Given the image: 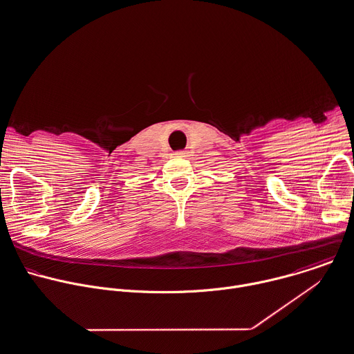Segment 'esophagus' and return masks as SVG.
I'll return each instance as SVG.
<instances>
[{"mask_svg": "<svg viewBox=\"0 0 354 354\" xmlns=\"http://www.w3.org/2000/svg\"><path fill=\"white\" fill-rule=\"evenodd\" d=\"M175 156H176V157H185V156H186V151H185V150H178V151L175 153Z\"/></svg>", "mask_w": 354, "mask_h": 354, "instance_id": "esophagus-1", "label": "esophagus"}]
</instances>
